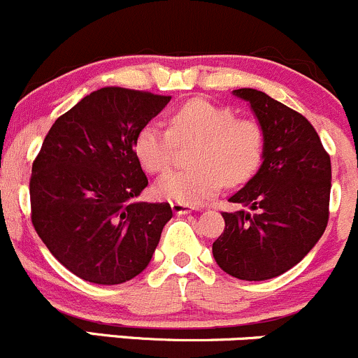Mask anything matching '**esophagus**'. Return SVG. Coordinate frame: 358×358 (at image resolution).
<instances>
[{
    "instance_id": "1",
    "label": "esophagus",
    "mask_w": 358,
    "mask_h": 358,
    "mask_svg": "<svg viewBox=\"0 0 358 358\" xmlns=\"http://www.w3.org/2000/svg\"><path fill=\"white\" fill-rule=\"evenodd\" d=\"M171 209H173V213L176 214V216H183V214H189V213H192V210H194V208H192V206L178 204V202H173Z\"/></svg>"
}]
</instances>
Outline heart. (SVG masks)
I'll use <instances>...</instances> for the list:
<instances>
[{
  "label": "heart",
  "mask_w": 358,
  "mask_h": 358,
  "mask_svg": "<svg viewBox=\"0 0 358 358\" xmlns=\"http://www.w3.org/2000/svg\"><path fill=\"white\" fill-rule=\"evenodd\" d=\"M197 141L189 169L161 176L156 194L178 204L195 206L214 197L224 183L247 182L264 154V131L254 120L236 118L229 108L208 99H190L169 116V129L145 123L135 137V154L150 173L171 166L176 142Z\"/></svg>",
  "instance_id": "obj_1"
}]
</instances>
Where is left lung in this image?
Returning a JSON list of instances; mask_svg holds the SVG:
<instances>
[{
    "instance_id": "left-lung-1",
    "label": "left lung",
    "mask_w": 358,
    "mask_h": 358,
    "mask_svg": "<svg viewBox=\"0 0 358 358\" xmlns=\"http://www.w3.org/2000/svg\"><path fill=\"white\" fill-rule=\"evenodd\" d=\"M264 131L262 164L229 197L242 206L223 213L214 261L229 276L264 281L299 264L328 227L331 159L300 113L255 89H236Z\"/></svg>"
}]
</instances>
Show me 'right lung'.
<instances>
[{"label": "right lung", "instance_id": "add662e5", "mask_svg": "<svg viewBox=\"0 0 358 358\" xmlns=\"http://www.w3.org/2000/svg\"><path fill=\"white\" fill-rule=\"evenodd\" d=\"M169 96L103 87L52 123L32 164V224L75 276L120 285L149 266L168 202H137L148 187L134 144Z\"/></svg>", "mask_w": 358, "mask_h": 358}]
</instances>
